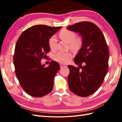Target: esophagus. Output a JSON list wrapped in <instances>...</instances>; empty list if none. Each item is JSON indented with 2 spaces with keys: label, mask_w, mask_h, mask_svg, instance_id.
Masks as SVG:
<instances>
[{
  "label": "esophagus",
  "mask_w": 122,
  "mask_h": 122,
  "mask_svg": "<svg viewBox=\"0 0 122 122\" xmlns=\"http://www.w3.org/2000/svg\"><path fill=\"white\" fill-rule=\"evenodd\" d=\"M60 67H61V68H64V67H66V65H62V64H60Z\"/></svg>",
  "instance_id": "esophagus-1"
}]
</instances>
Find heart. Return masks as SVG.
<instances>
[{
  "instance_id": "b5f03b06",
  "label": "heart",
  "mask_w": 122,
  "mask_h": 122,
  "mask_svg": "<svg viewBox=\"0 0 122 122\" xmlns=\"http://www.w3.org/2000/svg\"><path fill=\"white\" fill-rule=\"evenodd\" d=\"M59 36L61 39L69 44L70 47L73 51L77 52L79 51L83 45V41L82 38L76 37L74 32L69 30H61ZM48 45L51 50L55 51L57 49V42L55 36H52L48 40ZM73 57L71 52H62L60 51L53 56V59L61 64H66L71 60Z\"/></svg>"
}]
</instances>
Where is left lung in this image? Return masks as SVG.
Here are the masks:
<instances>
[{"mask_svg": "<svg viewBox=\"0 0 122 122\" xmlns=\"http://www.w3.org/2000/svg\"><path fill=\"white\" fill-rule=\"evenodd\" d=\"M67 28L78 32L83 41L82 48L74 60L80 68L68 66L70 70L68 77L69 89L79 96L87 97L100 87L107 73L108 47L104 35L93 23L80 22ZM82 63L85 65L83 67Z\"/></svg>", "mask_w": 122, "mask_h": 122, "instance_id": "1", "label": "left lung"}]
</instances>
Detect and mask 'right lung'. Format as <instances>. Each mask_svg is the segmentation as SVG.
I'll return each instance as SVG.
<instances>
[{"instance_id": "right-lung-1", "label": "right lung", "mask_w": 122, "mask_h": 122, "mask_svg": "<svg viewBox=\"0 0 122 122\" xmlns=\"http://www.w3.org/2000/svg\"><path fill=\"white\" fill-rule=\"evenodd\" d=\"M61 28L34 25L24 30L17 40L13 57L16 75L24 91L31 96L42 97L53 90L60 65L52 61L45 68L41 61L50 51L49 38Z\"/></svg>"}]
</instances>
